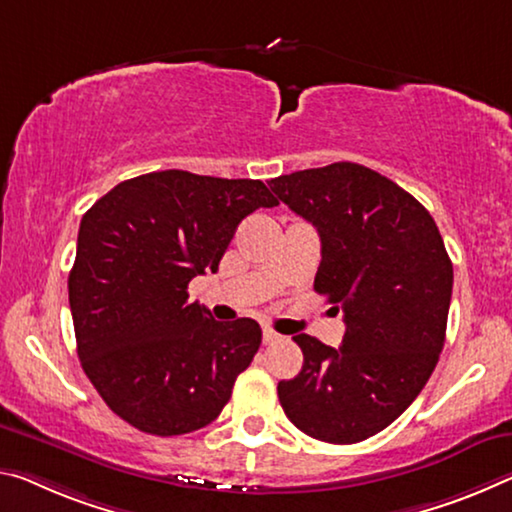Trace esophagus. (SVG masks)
Masks as SVG:
<instances>
[{
    "mask_svg": "<svg viewBox=\"0 0 512 512\" xmlns=\"http://www.w3.org/2000/svg\"><path fill=\"white\" fill-rule=\"evenodd\" d=\"M278 339H280V335L275 330H271V328L262 330V342L264 344H273V342H278Z\"/></svg>",
    "mask_w": 512,
    "mask_h": 512,
    "instance_id": "34e87169",
    "label": "esophagus"
}]
</instances>
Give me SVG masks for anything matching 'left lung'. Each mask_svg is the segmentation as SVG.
Here are the masks:
<instances>
[{
    "mask_svg": "<svg viewBox=\"0 0 512 512\" xmlns=\"http://www.w3.org/2000/svg\"><path fill=\"white\" fill-rule=\"evenodd\" d=\"M269 186L319 232L314 289L346 323L339 348L294 337L303 369L278 383L280 405L314 440L362 442L408 410L440 360L453 289L442 234L408 191L351 161Z\"/></svg>",
    "mask_w": 512,
    "mask_h": 512,
    "instance_id": "obj_1",
    "label": "left lung"
}]
</instances>
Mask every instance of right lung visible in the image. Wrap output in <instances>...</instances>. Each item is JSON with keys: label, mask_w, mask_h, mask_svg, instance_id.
<instances>
[{"label": "right lung", "mask_w": 512, "mask_h": 512, "mask_svg": "<svg viewBox=\"0 0 512 512\" xmlns=\"http://www.w3.org/2000/svg\"><path fill=\"white\" fill-rule=\"evenodd\" d=\"M275 205L259 180L159 170L113 186L81 218L68 278L77 355L127 424L170 437L221 415L262 328L214 321L186 289L218 271L243 218Z\"/></svg>", "instance_id": "right-lung-1"}]
</instances>
